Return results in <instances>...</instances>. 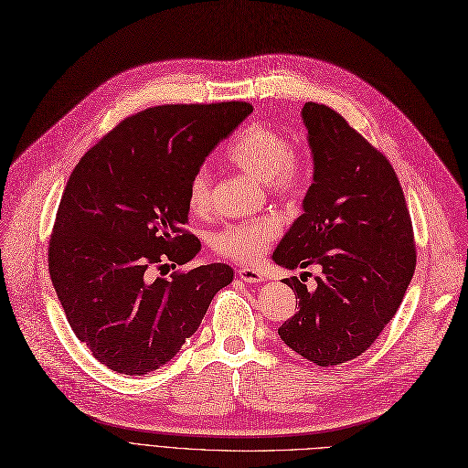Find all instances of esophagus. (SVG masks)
<instances>
[{"label":"esophagus","mask_w":468,"mask_h":468,"mask_svg":"<svg viewBox=\"0 0 468 468\" xmlns=\"http://www.w3.org/2000/svg\"><path fill=\"white\" fill-rule=\"evenodd\" d=\"M237 275L243 282H247V283H261V282H264V275L258 271V270H254V268H240V270H237Z\"/></svg>","instance_id":"34e87169"}]
</instances>
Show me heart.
<instances>
[{"instance_id":"1","label":"heart","mask_w":468,"mask_h":468,"mask_svg":"<svg viewBox=\"0 0 468 468\" xmlns=\"http://www.w3.org/2000/svg\"><path fill=\"white\" fill-rule=\"evenodd\" d=\"M228 160L283 198L297 197L310 176L306 160L292 152L289 138L270 127H249L229 146ZM186 204L193 214H204L210 206V176L204 167L188 183ZM278 235L280 221L275 218L245 219L214 233L212 249L239 264H247L261 258Z\"/></svg>"}]
</instances>
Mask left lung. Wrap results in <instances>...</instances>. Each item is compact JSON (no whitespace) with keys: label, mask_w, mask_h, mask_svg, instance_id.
I'll return each instance as SVG.
<instances>
[{"label":"left lung","mask_w":468,"mask_h":468,"mask_svg":"<svg viewBox=\"0 0 468 468\" xmlns=\"http://www.w3.org/2000/svg\"><path fill=\"white\" fill-rule=\"evenodd\" d=\"M313 150V185L273 252L287 270L320 266L316 289L297 278L299 313L280 337L318 367L365 353L395 316L417 266L412 223L386 155L324 103L303 108Z\"/></svg>","instance_id":"8db88e82"}]
</instances>
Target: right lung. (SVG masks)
I'll use <instances>...</instances> for the list:
<instances>
[{"label": "right lung", "mask_w": 468, "mask_h": 468, "mask_svg": "<svg viewBox=\"0 0 468 468\" xmlns=\"http://www.w3.org/2000/svg\"><path fill=\"white\" fill-rule=\"evenodd\" d=\"M252 112L245 101L165 103L138 112L86 152L67 181L48 268L69 325L101 365L127 376L164 367L193 335L228 264L152 278L200 250L186 188L223 138Z\"/></svg>", "instance_id": "obj_1"}]
</instances>
